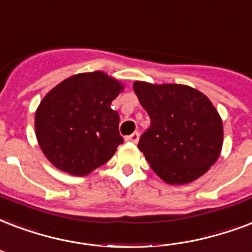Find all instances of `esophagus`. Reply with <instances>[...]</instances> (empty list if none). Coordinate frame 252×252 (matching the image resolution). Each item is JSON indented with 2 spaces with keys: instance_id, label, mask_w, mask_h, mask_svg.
I'll use <instances>...</instances> for the list:
<instances>
[{
  "instance_id": "obj_1",
  "label": "esophagus",
  "mask_w": 252,
  "mask_h": 252,
  "mask_svg": "<svg viewBox=\"0 0 252 252\" xmlns=\"http://www.w3.org/2000/svg\"><path fill=\"white\" fill-rule=\"evenodd\" d=\"M139 139H140V133H139V132H133V133L129 134V136H126V141H128V143L136 144V143H137V141H139Z\"/></svg>"
}]
</instances>
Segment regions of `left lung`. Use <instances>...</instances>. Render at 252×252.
<instances>
[{"mask_svg":"<svg viewBox=\"0 0 252 252\" xmlns=\"http://www.w3.org/2000/svg\"><path fill=\"white\" fill-rule=\"evenodd\" d=\"M134 94L151 118L139 149L170 185L194 181L220 157L223 126L206 96L181 84L134 82Z\"/></svg>","mask_w":252,"mask_h":252,"instance_id":"left-lung-1","label":"left lung"}]
</instances>
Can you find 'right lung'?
<instances>
[{"mask_svg": "<svg viewBox=\"0 0 252 252\" xmlns=\"http://www.w3.org/2000/svg\"><path fill=\"white\" fill-rule=\"evenodd\" d=\"M122 90L118 80L95 71L63 80L43 97L35 112V134L54 166L86 176L113 156L124 140L111 103Z\"/></svg>", "mask_w": 252, "mask_h": 252, "instance_id": "right-lung-1", "label": "right lung"}]
</instances>
